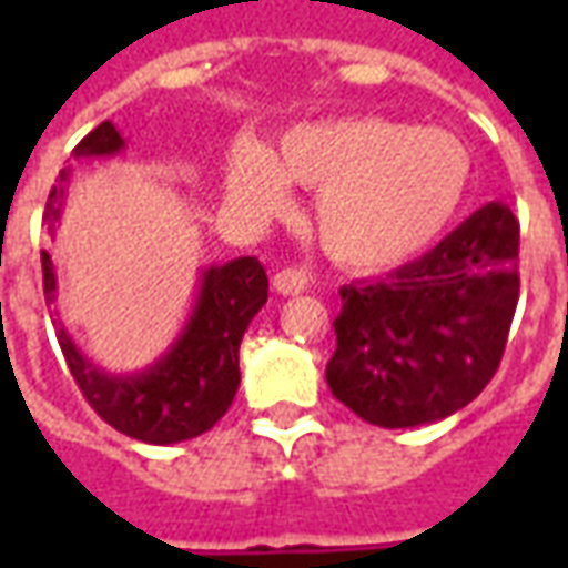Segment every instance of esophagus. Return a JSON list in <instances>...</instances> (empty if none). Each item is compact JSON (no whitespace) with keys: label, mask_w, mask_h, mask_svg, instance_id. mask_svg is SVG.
I'll return each instance as SVG.
<instances>
[{"label":"esophagus","mask_w":568,"mask_h":568,"mask_svg":"<svg viewBox=\"0 0 568 568\" xmlns=\"http://www.w3.org/2000/svg\"><path fill=\"white\" fill-rule=\"evenodd\" d=\"M310 285V273L307 271H297V267H285L273 276V288L280 292V295H301V292H307Z\"/></svg>","instance_id":"esophagus-1"}]
</instances>
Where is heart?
I'll return each mask as SVG.
<instances>
[{
	"instance_id": "heart-1",
	"label": "heart",
	"mask_w": 568,
	"mask_h": 568,
	"mask_svg": "<svg viewBox=\"0 0 568 568\" xmlns=\"http://www.w3.org/2000/svg\"><path fill=\"white\" fill-rule=\"evenodd\" d=\"M292 185L316 191L310 231L346 271L381 273L438 240L471 185V154L453 133L393 118H341L285 133L276 154L240 145L227 185L252 210H285Z\"/></svg>"
}]
</instances>
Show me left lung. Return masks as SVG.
<instances>
[{
	"label": "left lung",
	"instance_id": "8db88e82",
	"mask_svg": "<svg viewBox=\"0 0 568 568\" xmlns=\"http://www.w3.org/2000/svg\"><path fill=\"white\" fill-rule=\"evenodd\" d=\"M520 227L493 200L423 258L341 288L332 395L381 428L438 423L493 381L511 328Z\"/></svg>",
	"mask_w": 568,
	"mask_h": 568
}]
</instances>
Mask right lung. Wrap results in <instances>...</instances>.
<instances>
[{"label":"right lung","instance_id":"add662e5","mask_svg":"<svg viewBox=\"0 0 568 568\" xmlns=\"http://www.w3.org/2000/svg\"><path fill=\"white\" fill-rule=\"evenodd\" d=\"M124 149L128 142L121 130L112 121H103L72 154L79 161H91L115 158ZM69 179L72 166L60 170V179L44 203V224L51 236L67 210ZM42 276L44 301L54 304L57 267L48 252H42ZM264 304L267 273L258 258L243 255L203 267L185 325L179 328L173 344L142 371L112 374L93 365L63 322L57 325V341L81 395L109 426L145 444H179L210 432L227 414L240 386V341Z\"/></svg>","mask_w":568,"mask_h":568}]
</instances>
